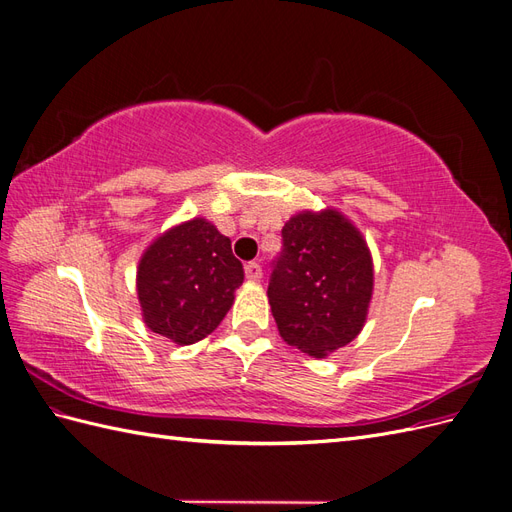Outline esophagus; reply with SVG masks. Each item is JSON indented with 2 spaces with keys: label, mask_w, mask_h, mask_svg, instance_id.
I'll use <instances>...</instances> for the list:
<instances>
[{
  "label": "esophagus",
  "mask_w": 512,
  "mask_h": 512,
  "mask_svg": "<svg viewBox=\"0 0 512 512\" xmlns=\"http://www.w3.org/2000/svg\"><path fill=\"white\" fill-rule=\"evenodd\" d=\"M245 277H247V282H260L262 267L258 265V262H247V265H245Z\"/></svg>",
  "instance_id": "34e87169"
}]
</instances>
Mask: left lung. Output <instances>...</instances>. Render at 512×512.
Returning <instances> with one entry per match:
<instances>
[{"label": "left lung", "instance_id": "1", "mask_svg": "<svg viewBox=\"0 0 512 512\" xmlns=\"http://www.w3.org/2000/svg\"><path fill=\"white\" fill-rule=\"evenodd\" d=\"M269 305L288 346L327 359L365 327L374 294V260L342 211H299L282 228Z\"/></svg>", "mask_w": 512, "mask_h": 512}]
</instances>
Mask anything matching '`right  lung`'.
Here are the masks:
<instances>
[{"label":"right lung","mask_w":512,"mask_h":512,"mask_svg":"<svg viewBox=\"0 0 512 512\" xmlns=\"http://www.w3.org/2000/svg\"><path fill=\"white\" fill-rule=\"evenodd\" d=\"M243 284L230 239L205 218L168 228L143 252L136 294L147 329L190 346L218 329Z\"/></svg>","instance_id":"1"}]
</instances>
